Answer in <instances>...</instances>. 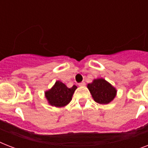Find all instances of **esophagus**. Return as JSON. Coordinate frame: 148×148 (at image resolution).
<instances>
[{"label":"esophagus","instance_id":"esophagus-1","mask_svg":"<svg viewBox=\"0 0 148 148\" xmlns=\"http://www.w3.org/2000/svg\"><path fill=\"white\" fill-rule=\"evenodd\" d=\"M85 82L84 81H82V82H81V83H79L78 84V85L79 86H81V87H83V86H85Z\"/></svg>","mask_w":148,"mask_h":148}]
</instances>
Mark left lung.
<instances>
[{"mask_svg":"<svg viewBox=\"0 0 148 148\" xmlns=\"http://www.w3.org/2000/svg\"><path fill=\"white\" fill-rule=\"evenodd\" d=\"M88 88L97 103L106 104L113 101L116 96L117 90L104 79H96L92 83L88 84Z\"/></svg>","mask_w":148,"mask_h":148,"instance_id":"8db88e82","label":"left lung"}]
</instances>
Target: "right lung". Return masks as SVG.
Listing matches in <instances>:
<instances>
[{"instance_id": "1", "label": "right lung", "mask_w": 148, "mask_h": 148, "mask_svg": "<svg viewBox=\"0 0 148 148\" xmlns=\"http://www.w3.org/2000/svg\"><path fill=\"white\" fill-rule=\"evenodd\" d=\"M76 89L77 86L74 85L69 88L62 82L57 81L51 90L45 92V96L51 105L60 108L67 105L71 101L73 94Z\"/></svg>"}]
</instances>
